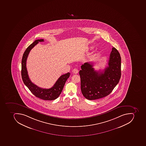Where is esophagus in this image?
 <instances>
[{
    "instance_id": "obj_1",
    "label": "esophagus",
    "mask_w": 146,
    "mask_h": 146,
    "mask_svg": "<svg viewBox=\"0 0 146 146\" xmlns=\"http://www.w3.org/2000/svg\"><path fill=\"white\" fill-rule=\"evenodd\" d=\"M72 72L74 74H77L78 72V70L76 69V68H75V69H74L73 70Z\"/></svg>"
}]
</instances>
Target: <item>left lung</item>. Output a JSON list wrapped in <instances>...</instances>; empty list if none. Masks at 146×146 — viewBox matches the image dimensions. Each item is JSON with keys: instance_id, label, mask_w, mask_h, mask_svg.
Returning a JSON list of instances; mask_svg holds the SVG:
<instances>
[{"instance_id": "1", "label": "left lung", "mask_w": 146, "mask_h": 146, "mask_svg": "<svg viewBox=\"0 0 146 146\" xmlns=\"http://www.w3.org/2000/svg\"><path fill=\"white\" fill-rule=\"evenodd\" d=\"M121 62L119 53L115 47H113L108 66L103 71L94 70V65L90 62L83 64L79 74L84 96L89 100H95L111 93L121 78Z\"/></svg>"}]
</instances>
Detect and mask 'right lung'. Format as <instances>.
<instances>
[{"label": "right lung", "mask_w": 146, "mask_h": 146, "mask_svg": "<svg viewBox=\"0 0 146 146\" xmlns=\"http://www.w3.org/2000/svg\"><path fill=\"white\" fill-rule=\"evenodd\" d=\"M44 39L35 40L32 44L29 46L23 53L22 60L21 75L23 83L29 90L36 97L45 100H52L59 96L63 89L65 83L70 76L69 72L62 75L55 83L52 87L50 89H43L36 86L30 80L26 68L27 59L29 52L35 45L39 42H43Z\"/></svg>", "instance_id": "add662e5"}]
</instances>
